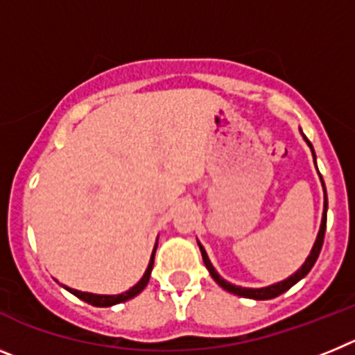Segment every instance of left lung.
<instances>
[{
  "mask_svg": "<svg viewBox=\"0 0 355 355\" xmlns=\"http://www.w3.org/2000/svg\"><path fill=\"white\" fill-rule=\"evenodd\" d=\"M306 139V137H304ZM306 142L309 144V140L306 139ZM309 147H311L313 150V146L309 144ZM313 156H315V150H313ZM316 163V162H315ZM322 178V175H320ZM322 183H324V180H322ZM325 190V187H324ZM325 225H327V196H325V205H324V218H322V225H320V233L318 236H316V241L315 245H313V250L311 254L307 256L306 263H304L302 266H300L299 270L295 272L291 277H288L286 281H281V283L277 284H272V286H266V288H258V290H254V288H240V286H234V284L227 283V281H224V279L220 277V275L216 274V270L213 268L211 261L208 259V254H206V250L202 249V245L199 243L200 247V254H202V259H205V265L206 268L209 270V274H211V277L215 279L216 283L220 284L224 290L231 291V293L234 295H240V297H247V299H256V300H268V299H274V297H279L281 293H284V291L290 290L291 286H293L295 283H299L300 279L306 277L307 274H309V270L313 268V265L316 263V259H318V254L320 250H322V245H324V236H325Z\"/></svg>",
  "mask_w": 355,
  "mask_h": 355,
  "instance_id": "left-lung-1",
  "label": "left lung"
}]
</instances>
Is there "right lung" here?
Listing matches in <instances>:
<instances>
[{
  "mask_svg": "<svg viewBox=\"0 0 355 355\" xmlns=\"http://www.w3.org/2000/svg\"><path fill=\"white\" fill-rule=\"evenodd\" d=\"M155 252H156V247H155V250H153V256H150L149 266H147V270H146V274H144V277L140 279L139 283L135 284L131 290L124 291V293H121V295H94V293H83V291L72 290V288H67V286L65 288H67L72 295H76L78 299L85 300V302H89V304H92V306H97V307H108V306H114V304L126 302V300L137 297V295H139L140 291L147 286V283H149L150 270H153V265H155Z\"/></svg>",
  "mask_w": 355,
  "mask_h": 355,
  "instance_id": "add662e5",
  "label": "right lung"
}]
</instances>
